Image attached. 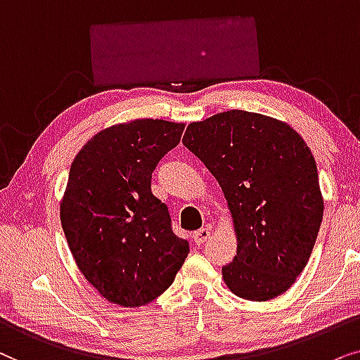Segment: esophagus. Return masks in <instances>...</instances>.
I'll return each instance as SVG.
<instances>
[{
	"label": "esophagus",
	"instance_id": "1",
	"mask_svg": "<svg viewBox=\"0 0 360 360\" xmlns=\"http://www.w3.org/2000/svg\"><path fill=\"white\" fill-rule=\"evenodd\" d=\"M210 227H202V229H199L198 232H194V236H193V238H194V242L198 243V245H202L204 242H207L209 238H210Z\"/></svg>",
	"mask_w": 360,
	"mask_h": 360
}]
</instances>
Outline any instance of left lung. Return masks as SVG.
I'll return each mask as SVG.
<instances>
[{"instance_id":"1","label":"left lung","mask_w":360,"mask_h":360,"mask_svg":"<svg viewBox=\"0 0 360 360\" xmlns=\"http://www.w3.org/2000/svg\"><path fill=\"white\" fill-rule=\"evenodd\" d=\"M184 146L212 172L233 219L237 255L222 266L238 298L283 295L304 270L324 200L303 138L266 115L230 110L186 128Z\"/></svg>"}]
</instances>
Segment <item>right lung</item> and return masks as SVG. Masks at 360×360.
Segmentation results:
<instances>
[{
	"instance_id": "right-lung-1",
	"label": "right lung",
	"mask_w": 360,
	"mask_h": 360,
	"mask_svg": "<svg viewBox=\"0 0 360 360\" xmlns=\"http://www.w3.org/2000/svg\"><path fill=\"white\" fill-rule=\"evenodd\" d=\"M184 123L138 118L97 133L77 153L60 200L74 260L110 303L138 308L174 281L189 243L174 236L151 174Z\"/></svg>"
}]
</instances>
